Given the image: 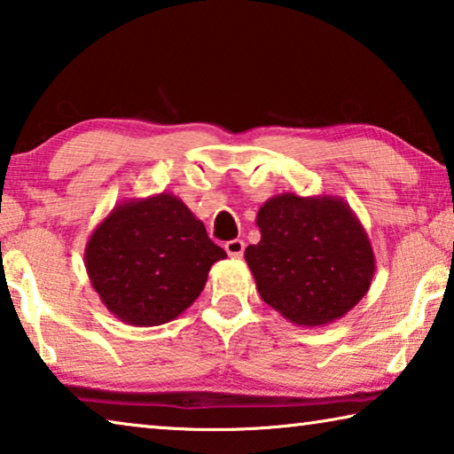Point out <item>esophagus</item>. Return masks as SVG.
<instances>
[{"label":"esophagus","instance_id":"esophagus-1","mask_svg":"<svg viewBox=\"0 0 454 454\" xmlns=\"http://www.w3.org/2000/svg\"><path fill=\"white\" fill-rule=\"evenodd\" d=\"M224 250L228 252L230 258H242V254H244V240H240V238H236V240H228L224 244Z\"/></svg>","mask_w":454,"mask_h":454}]
</instances>
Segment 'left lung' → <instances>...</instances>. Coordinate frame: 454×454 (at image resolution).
Masks as SVG:
<instances>
[{"label": "left lung", "mask_w": 454, "mask_h": 454, "mask_svg": "<svg viewBox=\"0 0 454 454\" xmlns=\"http://www.w3.org/2000/svg\"><path fill=\"white\" fill-rule=\"evenodd\" d=\"M260 242L244 252L262 301L314 328L363 301L376 270L364 226L338 196L278 194L256 214Z\"/></svg>", "instance_id": "obj_1"}]
</instances>
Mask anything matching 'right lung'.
<instances>
[{
  "label": "right lung",
  "mask_w": 454,
  "mask_h": 454,
  "mask_svg": "<svg viewBox=\"0 0 454 454\" xmlns=\"http://www.w3.org/2000/svg\"><path fill=\"white\" fill-rule=\"evenodd\" d=\"M224 258L202 220L170 192L114 206L83 252L99 301L132 326L180 317L204 290L212 264Z\"/></svg>",
  "instance_id": "1"
}]
</instances>
